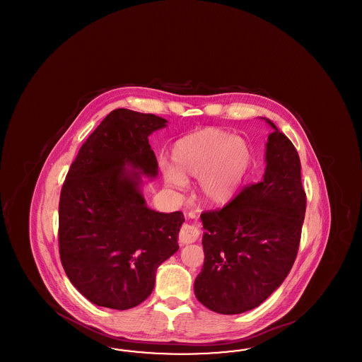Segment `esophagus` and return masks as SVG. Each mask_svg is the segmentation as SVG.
<instances>
[{"label": "esophagus", "mask_w": 362, "mask_h": 362, "mask_svg": "<svg viewBox=\"0 0 362 362\" xmlns=\"http://www.w3.org/2000/svg\"><path fill=\"white\" fill-rule=\"evenodd\" d=\"M199 233H201V232H199L198 226L185 224L182 226L180 232H179V241H180L182 244H189V243H194V241L198 240Z\"/></svg>", "instance_id": "1"}]
</instances>
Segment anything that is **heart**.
Here are the masks:
<instances>
[{
    "label": "heart",
    "instance_id": "heart-1",
    "mask_svg": "<svg viewBox=\"0 0 362 362\" xmlns=\"http://www.w3.org/2000/svg\"><path fill=\"white\" fill-rule=\"evenodd\" d=\"M176 171L164 168L170 185L182 187L183 176L199 178L202 198L213 205L228 202L245 173L250 151L240 138L218 129H204L180 138L173 148Z\"/></svg>",
    "mask_w": 362,
    "mask_h": 362
}]
</instances>
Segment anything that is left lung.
Returning a JSON list of instances; mask_svg holds the SVG:
<instances>
[{
    "label": "left lung",
    "mask_w": 362,
    "mask_h": 362,
    "mask_svg": "<svg viewBox=\"0 0 362 362\" xmlns=\"http://www.w3.org/2000/svg\"><path fill=\"white\" fill-rule=\"evenodd\" d=\"M274 129L263 180L224 207L201 214L205 262L194 282L201 304L223 315L260 305L289 274L297 257L307 195L292 141Z\"/></svg>",
    "instance_id": "1"
}]
</instances>
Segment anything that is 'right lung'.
I'll use <instances>...</instances> for the list:
<instances>
[{
	"mask_svg": "<svg viewBox=\"0 0 362 362\" xmlns=\"http://www.w3.org/2000/svg\"><path fill=\"white\" fill-rule=\"evenodd\" d=\"M165 123L153 114L111 111L80 148L61 189V263L99 307H137L153 291L157 267L179 250L183 213L155 211L139 191V173L157 175L148 137Z\"/></svg>",
	"mask_w": 362,
	"mask_h": 362,
	"instance_id": "1",
	"label": "right lung"
}]
</instances>
